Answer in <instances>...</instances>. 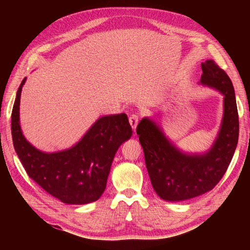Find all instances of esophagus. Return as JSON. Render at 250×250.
Here are the masks:
<instances>
[{
  "label": "esophagus",
  "mask_w": 250,
  "mask_h": 250,
  "mask_svg": "<svg viewBox=\"0 0 250 250\" xmlns=\"http://www.w3.org/2000/svg\"><path fill=\"white\" fill-rule=\"evenodd\" d=\"M139 120H140V118H139V116H137V115H132L130 118H129L130 125L132 126V129H133L134 131L136 130L137 125H139Z\"/></svg>",
  "instance_id": "obj_1"
}]
</instances>
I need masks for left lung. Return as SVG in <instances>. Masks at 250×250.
<instances>
[{"label": "left lung", "instance_id": "left-lung-1", "mask_svg": "<svg viewBox=\"0 0 250 250\" xmlns=\"http://www.w3.org/2000/svg\"><path fill=\"white\" fill-rule=\"evenodd\" d=\"M201 66L203 74L200 83L224 95L221 126L209 150L204 153L179 150L157 122L147 117L136 128L152 187L166 201H185L213 189L227 172L236 149L238 114L231 79L213 60L205 61Z\"/></svg>", "mask_w": 250, "mask_h": 250}]
</instances>
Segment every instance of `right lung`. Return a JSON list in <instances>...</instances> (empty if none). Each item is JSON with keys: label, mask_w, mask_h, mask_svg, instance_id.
Returning a JSON list of instances; mask_svg holds the SVG:
<instances>
[{"label": "right lung", "mask_w": 250, "mask_h": 250, "mask_svg": "<svg viewBox=\"0 0 250 250\" xmlns=\"http://www.w3.org/2000/svg\"><path fill=\"white\" fill-rule=\"evenodd\" d=\"M24 78L18 88L12 113L15 150L30 178L65 204H88L104 192L111 163L122 143L132 135L125 114L101 117L82 140L68 149H36L21 131L19 105Z\"/></svg>", "instance_id": "right-lung-1"}]
</instances>
